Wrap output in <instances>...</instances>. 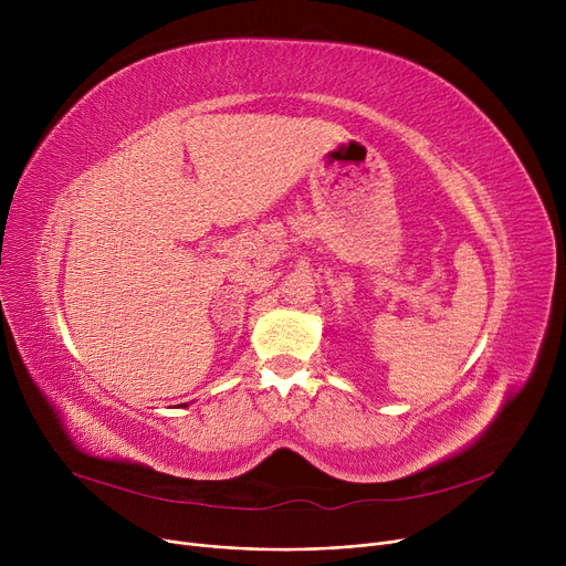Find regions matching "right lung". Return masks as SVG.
<instances>
[{
  "label": "right lung",
  "instance_id": "add662e5",
  "mask_svg": "<svg viewBox=\"0 0 566 566\" xmlns=\"http://www.w3.org/2000/svg\"><path fill=\"white\" fill-rule=\"evenodd\" d=\"M181 406H188V403H181Z\"/></svg>",
  "mask_w": 566,
  "mask_h": 566
}]
</instances>
